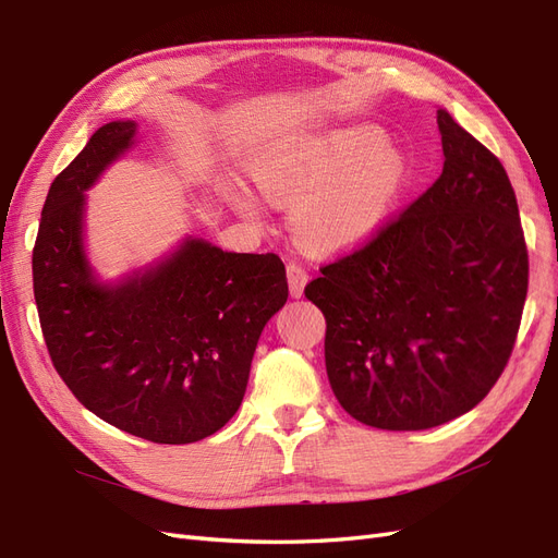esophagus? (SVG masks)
Instances as JSON below:
<instances>
[{"instance_id": "esophagus-1", "label": "esophagus", "mask_w": 558, "mask_h": 558, "mask_svg": "<svg viewBox=\"0 0 558 558\" xmlns=\"http://www.w3.org/2000/svg\"><path fill=\"white\" fill-rule=\"evenodd\" d=\"M287 280H290V292H292V296L299 299V296L303 294L305 282H308V271H305L303 266H299V264L292 262L290 266H287Z\"/></svg>"}]
</instances>
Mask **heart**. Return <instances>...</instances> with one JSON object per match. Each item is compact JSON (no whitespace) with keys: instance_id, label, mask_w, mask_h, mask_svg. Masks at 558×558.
Wrapping results in <instances>:
<instances>
[{"instance_id":"heart-1","label":"heart","mask_w":558,"mask_h":558,"mask_svg":"<svg viewBox=\"0 0 558 558\" xmlns=\"http://www.w3.org/2000/svg\"><path fill=\"white\" fill-rule=\"evenodd\" d=\"M247 175L274 202H292V229L317 253L343 255L380 233L410 181V157L375 124L354 122L266 143ZM229 199L262 220L259 196L233 185Z\"/></svg>"}]
</instances>
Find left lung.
<instances>
[{
    "instance_id": "8db88e82",
    "label": "left lung",
    "mask_w": 558,
    "mask_h": 558,
    "mask_svg": "<svg viewBox=\"0 0 558 558\" xmlns=\"http://www.w3.org/2000/svg\"><path fill=\"white\" fill-rule=\"evenodd\" d=\"M442 173L399 220L305 287L327 317L338 403L385 430L473 410L506 368L529 255L500 161L438 109Z\"/></svg>"
}]
</instances>
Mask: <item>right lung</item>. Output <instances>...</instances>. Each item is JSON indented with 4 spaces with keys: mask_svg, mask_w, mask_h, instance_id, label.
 I'll return each instance as SVG.
<instances>
[{
    "mask_svg": "<svg viewBox=\"0 0 558 558\" xmlns=\"http://www.w3.org/2000/svg\"><path fill=\"white\" fill-rule=\"evenodd\" d=\"M138 122H106L52 181L32 255L52 366L104 422L161 445L213 436L245 397L257 340L287 301L278 255L183 236L101 278L87 253V192L136 146Z\"/></svg>",
    "mask_w": 558,
    "mask_h": 558,
    "instance_id": "obj_1",
    "label": "right lung"
}]
</instances>
